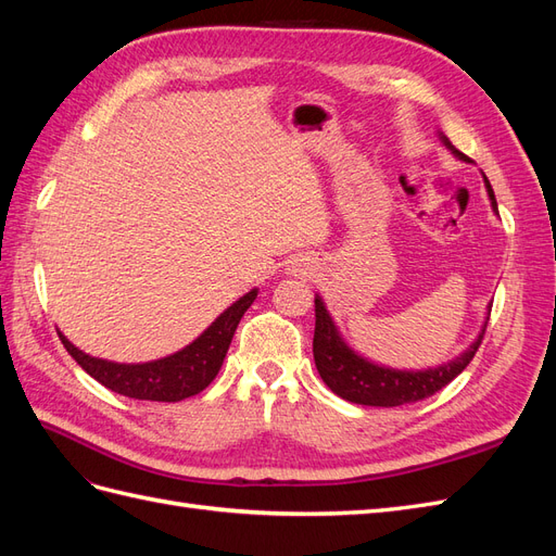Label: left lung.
Here are the masks:
<instances>
[{
	"label": "left lung",
	"mask_w": 556,
	"mask_h": 556,
	"mask_svg": "<svg viewBox=\"0 0 556 556\" xmlns=\"http://www.w3.org/2000/svg\"><path fill=\"white\" fill-rule=\"evenodd\" d=\"M441 139L454 157L468 162V157L452 146L447 137ZM486 194L492 199V208L498 213L496 197L490 180L484 176ZM490 319V317H486ZM486 327V325H484ZM484 327L476 343L464 350L459 357L439 366L427 368V371H396V368H384L378 364L366 362L357 352H352L339 336V329L331 323V317L323 304V299L315 296V336H313V357L317 374L327 382L333 394H339L345 401L359 403V406H406V403L422 401L435 394L447 382L457 378L464 368L476 357V352L484 339Z\"/></svg>",
	"instance_id": "left-lung-1"
}]
</instances>
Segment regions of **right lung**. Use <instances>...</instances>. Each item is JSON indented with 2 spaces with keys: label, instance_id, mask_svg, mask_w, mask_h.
Returning <instances> with one entry per match:
<instances>
[{
  "label": "right lung",
  "instance_id": "right-lung-1",
  "mask_svg": "<svg viewBox=\"0 0 556 556\" xmlns=\"http://www.w3.org/2000/svg\"><path fill=\"white\" fill-rule=\"evenodd\" d=\"M255 296L257 290L248 292L237 301V304H231L220 317H217L197 341L176 352V355L157 362L115 364L86 355V352L66 341V336L62 333L60 341L83 371L90 374L97 382L109 387L111 392L139 401L174 403L199 394L213 382V378L220 371V366L225 362L233 331H237L243 313L250 308Z\"/></svg>",
  "mask_w": 556,
  "mask_h": 556
}]
</instances>
